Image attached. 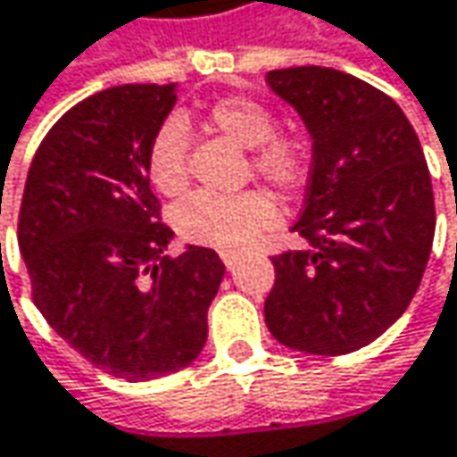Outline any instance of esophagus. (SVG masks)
<instances>
[{"mask_svg":"<svg viewBox=\"0 0 457 457\" xmlns=\"http://www.w3.org/2000/svg\"><path fill=\"white\" fill-rule=\"evenodd\" d=\"M222 262H225V267L229 271H235V267H237V256L235 253H222Z\"/></svg>","mask_w":457,"mask_h":457,"instance_id":"obj_1","label":"esophagus"}]
</instances>
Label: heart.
Here are the masks:
<instances>
[{
    "label": "heart",
    "mask_w": 457,
    "mask_h": 457,
    "mask_svg": "<svg viewBox=\"0 0 457 457\" xmlns=\"http://www.w3.org/2000/svg\"><path fill=\"white\" fill-rule=\"evenodd\" d=\"M206 125L235 144L251 148V170L282 193L303 187L312 170V151L301 133L274 130V112L253 96H222L206 106ZM187 128L183 120H164L148 144V178L164 195H178L187 186ZM279 212L270 193H193L175 209L178 235L204 248L237 253L274 228Z\"/></svg>",
    "instance_id": "obj_1"
}]
</instances>
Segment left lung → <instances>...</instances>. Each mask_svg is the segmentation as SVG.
Listing matches in <instances>:
<instances>
[{"label": "left lung", "mask_w": 457, "mask_h": 457, "mask_svg": "<svg viewBox=\"0 0 457 457\" xmlns=\"http://www.w3.org/2000/svg\"><path fill=\"white\" fill-rule=\"evenodd\" d=\"M267 83L313 138L306 245L271 256L267 327L282 345L345 355L374 343L416 295L435 240L432 178L403 109L332 67L271 70Z\"/></svg>", "instance_id": "obj_1"}]
</instances>
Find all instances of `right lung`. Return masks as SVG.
Returning a JSON list of instances; mask_svg holds the SVG:
<instances>
[{
  "instance_id": "obj_1",
  "label": "right lung",
  "mask_w": 457,
  "mask_h": 457,
  "mask_svg": "<svg viewBox=\"0 0 457 457\" xmlns=\"http://www.w3.org/2000/svg\"><path fill=\"white\" fill-rule=\"evenodd\" d=\"M175 99V86L156 83L83 99L46 133L22 190L18 243L33 303L70 348L128 382L198 358L225 277L212 248L164 256L172 229L145 156Z\"/></svg>"
}]
</instances>
